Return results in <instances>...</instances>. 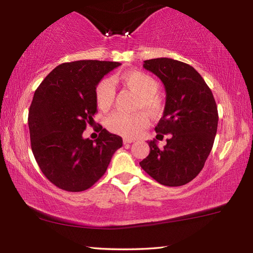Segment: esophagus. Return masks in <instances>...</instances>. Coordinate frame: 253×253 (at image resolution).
I'll return each instance as SVG.
<instances>
[{
	"label": "esophagus",
	"mask_w": 253,
	"mask_h": 253,
	"mask_svg": "<svg viewBox=\"0 0 253 253\" xmlns=\"http://www.w3.org/2000/svg\"><path fill=\"white\" fill-rule=\"evenodd\" d=\"M123 142H124V144L132 143V142H135V139H131V138H124V139H123Z\"/></svg>",
	"instance_id": "34e87169"
}]
</instances>
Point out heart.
I'll list each match as a JSON object with an SVG mask.
<instances>
[{
    "instance_id": "b5f03b06",
    "label": "heart",
    "mask_w": 253,
    "mask_h": 253,
    "mask_svg": "<svg viewBox=\"0 0 253 253\" xmlns=\"http://www.w3.org/2000/svg\"><path fill=\"white\" fill-rule=\"evenodd\" d=\"M125 84L139 95L137 110H144L149 115L158 117L164 111V101L158 93L160 84L151 75L140 71H129L121 74L114 78ZM95 102L101 110L106 111L114 103L115 88L112 80L102 79L94 88ZM149 125V117L143 111L132 114L115 112L106 120V127L110 131L128 138H135L140 135Z\"/></svg>"
}]
</instances>
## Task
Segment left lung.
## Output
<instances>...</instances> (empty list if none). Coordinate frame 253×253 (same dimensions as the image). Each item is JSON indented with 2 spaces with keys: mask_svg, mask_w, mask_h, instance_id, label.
Listing matches in <instances>:
<instances>
[{
  "mask_svg": "<svg viewBox=\"0 0 253 253\" xmlns=\"http://www.w3.org/2000/svg\"><path fill=\"white\" fill-rule=\"evenodd\" d=\"M143 67L163 83L166 102L155 127L157 139L169 133L163 149L155 139L140 162L147 174L161 185H186L200 173L211 152L217 130V106L208 84L192 66L168 57L144 61Z\"/></svg>",
  "mask_w": 253,
  "mask_h": 253,
  "instance_id": "1",
  "label": "left lung"
}]
</instances>
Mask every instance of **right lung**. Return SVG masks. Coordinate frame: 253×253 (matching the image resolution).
<instances>
[{
    "label": "right lung",
    "mask_w": 253,
    "mask_h": 253,
    "mask_svg": "<svg viewBox=\"0 0 253 253\" xmlns=\"http://www.w3.org/2000/svg\"><path fill=\"white\" fill-rule=\"evenodd\" d=\"M118 62L76 61L56 66L35 91L29 114L31 150L42 173L63 190L93 186L106 171L122 137L100 127L95 140L84 139L96 113L94 88Z\"/></svg>",
    "instance_id": "add662e5"
}]
</instances>
